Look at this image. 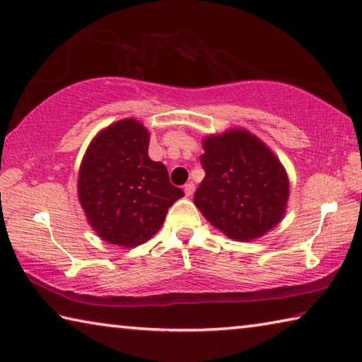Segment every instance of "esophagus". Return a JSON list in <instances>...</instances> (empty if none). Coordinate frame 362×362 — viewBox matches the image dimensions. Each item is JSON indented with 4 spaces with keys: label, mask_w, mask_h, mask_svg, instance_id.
Wrapping results in <instances>:
<instances>
[{
    "label": "esophagus",
    "mask_w": 362,
    "mask_h": 362,
    "mask_svg": "<svg viewBox=\"0 0 362 362\" xmlns=\"http://www.w3.org/2000/svg\"><path fill=\"white\" fill-rule=\"evenodd\" d=\"M183 192H185V196H188V198H189V196L194 193V185H193V183L192 182L187 183V185L183 187Z\"/></svg>",
    "instance_id": "1"
}]
</instances>
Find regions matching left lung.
Listing matches in <instances>:
<instances>
[{
  "label": "left lung",
  "mask_w": 362,
  "mask_h": 362,
  "mask_svg": "<svg viewBox=\"0 0 362 362\" xmlns=\"http://www.w3.org/2000/svg\"><path fill=\"white\" fill-rule=\"evenodd\" d=\"M206 175L194 204L226 238L247 243L265 236L284 218L289 177L273 150L244 127L203 139Z\"/></svg>",
  "instance_id": "8db88e82"
}]
</instances>
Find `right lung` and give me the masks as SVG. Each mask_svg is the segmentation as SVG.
I'll return each instance as SVG.
<instances>
[{"instance_id": "right-lung-1", "label": "right lung", "mask_w": 362, "mask_h": 362, "mask_svg": "<svg viewBox=\"0 0 362 362\" xmlns=\"http://www.w3.org/2000/svg\"><path fill=\"white\" fill-rule=\"evenodd\" d=\"M150 131L136 118L115 121L97 132L78 173V199L102 241L136 247L161 228L183 192L168 169L148 156Z\"/></svg>"}]
</instances>
